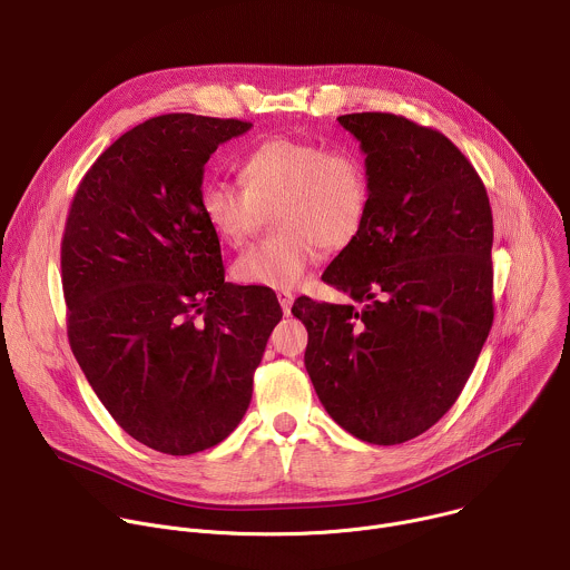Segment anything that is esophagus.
Here are the masks:
<instances>
[{"instance_id":"esophagus-1","label":"esophagus","mask_w":570,"mask_h":570,"mask_svg":"<svg viewBox=\"0 0 570 570\" xmlns=\"http://www.w3.org/2000/svg\"><path fill=\"white\" fill-rule=\"evenodd\" d=\"M277 299H279V306H282L284 315H291V308H293V299H295V295H293L291 291H279V293H277Z\"/></svg>"}]
</instances>
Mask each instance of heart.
I'll list each match as a JSON object with an SVG mask.
<instances>
[{
    "instance_id": "obj_1",
    "label": "heart",
    "mask_w": 570,
    "mask_h": 570,
    "mask_svg": "<svg viewBox=\"0 0 570 570\" xmlns=\"http://www.w3.org/2000/svg\"><path fill=\"white\" fill-rule=\"evenodd\" d=\"M240 183L209 178L198 205L212 232L240 246L273 210L277 236L243 253L232 275L264 288H293L315 264L320 248L334 253L356 238L370 205L363 159L347 148L277 137L240 159Z\"/></svg>"
}]
</instances>
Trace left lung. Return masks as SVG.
<instances>
[{
	"label": "left lung",
	"instance_id": "1",
	"mask_svg": "<svg viewBox=\"0 0 570 570\" xmlns=\"http://www.w3.org/2000/svg\"><path fill=\"white\" fill-rule=\"evenodd\" d=\"M365 153L361 232L322 279L363 304L299 297L304 365L324 411L354 438L401 444L460 396L490 336V198L442 132L387 112L338 117Z\"/></svg>",
	"mask_w": 570,
	"mask_h": 570
}]
</instances>
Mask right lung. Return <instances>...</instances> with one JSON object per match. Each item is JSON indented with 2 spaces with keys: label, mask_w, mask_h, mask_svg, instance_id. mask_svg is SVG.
Segmentation results:
<instances>
[{
  "label": "right lung",
  "mask_w": 570,
  "mask_h": 570,
  "mask_svg": "<svg viewBox=\"0 0 570 570\" xmlns=\"http://www.w3.org/2000/svg\"><path fill=\"white\" fill-rule=\"evenodd\" d=\"M253 124L189 112L124 132L80 180L60 268L71 352L137 442L191 455L246 415L282 308L225 282L198 191L218 144Z\"/></svg>",
  "instance_id": "add662e5"
}]
</instances>
